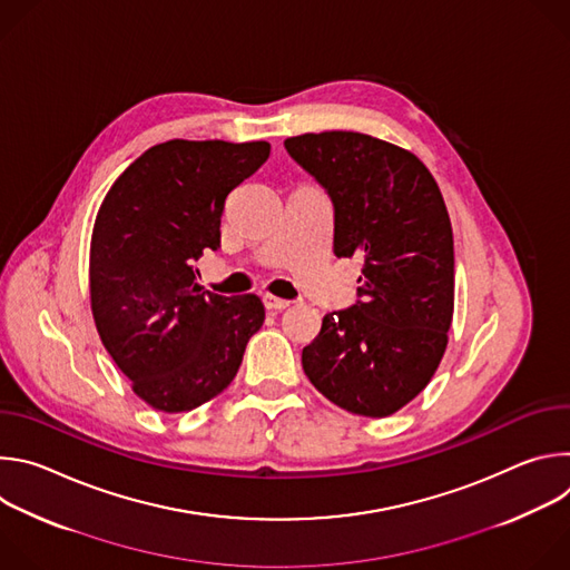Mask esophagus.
<instances>
[{
  "label": "esophagus",
  "mask_w": 570,
  "mask_h": 570,
  "mask_svg": "<svg viewBox=\"0 0 570 570\" xmlns=\"http://www.w3.org/2000/svg\"><path fill=\"white\" fill-rule=\"evenodd\" d=\"M264 304L268 311H284L286 306H291L288 299H282V297H275V295H264Z\"/></svg>",
  "instance_id": "esophagus-1"
}]
</instances>
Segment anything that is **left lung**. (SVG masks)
I'll use <instances>...</instances> for the list:
<instances>
[{
	"label": "left lung",
	"mask_w": 570,
	"mask_h": 570,
	"mask_svg": "<svg viewBox=\"0 0 570 570\" xmlns=\"http://www.w3.org/2000/svg\"><path fill=\"white\" fill-rule=\"evenodd\" d=\"M288 155L334 205L336 257L363 259L356 304L324 315L302 350L308 381L341 409L387 417L435 374L453 317V232L422 161L383 139L306 132Z\"/></svg>",
	"instance_id": "8db88e82"
}]
</instances>
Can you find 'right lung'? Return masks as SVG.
I'll list each match as a JSON object with an SVG mask.
<instances>
[{
  "label": "right lung",
  "instance_id": "obj_1",
  "mask_svg": "<svg viewBox=\"0 0 570 570\" xmlns=\"http://www.w3.org/2000/svg\"><path fill=\"white\" fill-rule=\"evenodd\" d=\"M268 155V141L171 139L139 155L101 203L90 248L97 332L155 411H191L220 394L262 330L257 295L203 291L194 264L220 248L227 194Z\"/></svg>",
  "mask_w": 570,
  "mask_h": 570
}]
</instances>
